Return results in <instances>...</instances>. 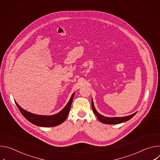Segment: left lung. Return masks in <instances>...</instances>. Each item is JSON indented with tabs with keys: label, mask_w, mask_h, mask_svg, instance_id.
I'll return each instance as SVG.
<instances>
[{
	"label": "left lung",
	"mask_w": 160,
	"mask_h": 160,
	"mask_svg": "<svg viewBox=\"0 0 160 160\" xmlns=\"http://www.w3.org/2000/svg\"><path fill=\"white\" fill-rule=\"evenodd\" d=\"M92 108L93 110L94 113L96 115V117H98V119L102 123H105V124H109V125H112V124H119L121 123H123L124 122L128 121L130 119H131L135 114L137 113L135 112L131 115L127 116V117H113V118H108V117H104L99 112H98V111L96 110L94 106V103H93V101H92Z\"/></svg>",
	"instance_id": "left-lung-1"
}]
</instances>
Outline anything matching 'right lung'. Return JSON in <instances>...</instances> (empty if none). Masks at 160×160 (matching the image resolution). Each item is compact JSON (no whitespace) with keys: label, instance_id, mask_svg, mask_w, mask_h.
<instances>
[{"label":"right lung","instance_id":"add662e5","mask_svg":"<svg viewBox=\"0 0 160 160\" xmlns=\"http://www.w3.org/2000/svg\"><path fill=\"white\" fill-rule=\"evenodd\" d=\"M74 94H73L70 101L68 102L67 105L64 107V108L62 111H61L59 112L56 114V115H52V116H42V115H35V114L29 112L24 110L22 108H21L16 102H15V103L17 107L18 108L19 110L20 111L21 113L30 123L35 125L43 127H55L63 123L66 120V118H67L68 114H69L70 111Z\"/></svg>","mask_w":160,"mask_h":160}]
</instances>
